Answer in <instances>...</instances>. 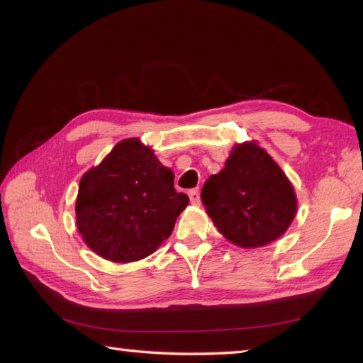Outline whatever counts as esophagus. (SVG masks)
<instances>
[{"label": "esophagus", "instance_id": "obj_1", "mask_svg": "<svg viewBox=\"0 0 363 363\" xmlns=\"http://www.w3.org/2000/svg\"><path fill=\"white\" fill-rule=\"evenodd\" d=\"M189 198L191 204H198L200 203V190L198 189H191L189 190Z\"/></svg>", "mask_w": 363, "mask_h": 363}]
</instances>
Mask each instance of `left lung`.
<instances>
[{
    "mask_svg": "<svg viewBox=\"0 0 363 363\" xmlns=\"http://www.w3.org/2000/svg\"><path fill=\"white\" fill-rule=\"evenodd\" d=\"M218 233L240 248H258L286 233L297 212L293 184L257 141L234 145L220 173L201 190Z\"/></svg>",
    "mask_w": 363,
    "mask_h": 363,
    "instance_id": "left-lung-1",
    "label": "left lung"
}]
</instances>
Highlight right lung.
Here are the masks:
<instances>
[{
    "instance_id": "obj_1",
    "label": "right lung",
    "mask_w": 363,
    "mask_h": 363,
    "mask_svg": "<svg viewBox=\"0 0 363 363\" xmlns=\"http://www.w3.org/2000/svg\"><path fill=\"white\" fill-rule=\"evenodd\" d=\"M173 182L174 173L140 138L119 141L80 179L75 216L84 244L123 264L149 257L189 204Z\"/></svg>"
}]
</instances>
